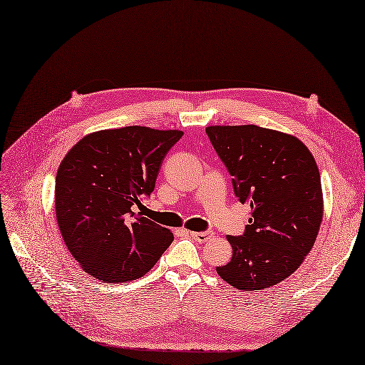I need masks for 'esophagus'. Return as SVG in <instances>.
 <instances>
[{
	"label": "esophagus",
	"mask_w": 365,
	"mask_h": 365,
	"mask_svg": "<svg viewBox=\"0 0 365 365\" xmlns=\"http://www.w3.org/2000/svg\"><path fill=\"white\" fill-rule=\"evenodd\" d=\"M212 236H213L212 233H197V231H190V237L195 239L196 242H201V244L212 239Z\"/></svg>",
	"instance_id": "esophagus-1"
}]
</instances>
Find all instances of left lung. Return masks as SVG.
Returning a JSON list of instances; mask_svg holds the SVG:
<instances>
[{
    "instance_id": "left-lung-1",
    "label": "left lung",
    "mask_w": 365,
    "mask_h": 365,
    "mask_svg": "<svg viewBox=\"0 0 365 365\" xmlns=\"http://www.w3.org/2000/svg\"><path fill=\"white\" fill-rule=\"evenodd\" d=\"M239 201L250 204L245 233L227 236L233 256L219 277L240 291H260L294 274L311 252L324 201L317 161L302 140L256 125L207 126Z\"/></svg>"
}]
</instances>
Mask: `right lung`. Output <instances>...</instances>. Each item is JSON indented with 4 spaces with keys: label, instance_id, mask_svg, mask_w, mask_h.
I'll return each instance as SVG.
<instances>
[{
    "label": "right lung",
    "instance_id": "add662e5",
    "mask_svg": "<svg viewBox=\"0 0 365 365\" xmlns=\"http://www.w3.org/2000/svg\"><path fill=\"white\" fill-rule=\"evenodd\" d=\"M178 129L125 126L85 135L63 157L54 187L62 239L81 268L103 283L148 274L173 242L169 228L135 215L150 195Z\"/></svg>",
    "mask_w": 365,
    "mask_h": 365
}]
</instances>
